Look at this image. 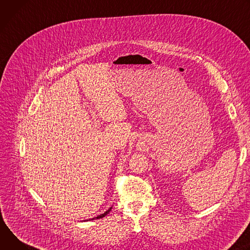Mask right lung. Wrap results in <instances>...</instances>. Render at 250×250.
I'll use <instances>...</instances> for the list:
<instances>
[{"label": "right lung", "instance_id": "right-lung-1", "mask_svg": "<svg viewBox=\"0 0 250 250\" xmlns=\"http://www.w3.org/2000/svg\"><path fill=\"white\" fill-rule=\"evenodd\" d=\"M112 209V208H110L108 210H106L104 213H102V214H100V215H98V216H96V217H93V218H89V219H86L87 221L88 220H92V219H97V218H101V217H103V216H105L107 213H109L110 212V210ZM86 220H83V221H86Z\"/></svg>", "mask_w": 250, "mask_h": 250}]
</instances>
